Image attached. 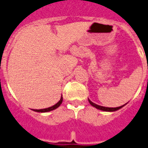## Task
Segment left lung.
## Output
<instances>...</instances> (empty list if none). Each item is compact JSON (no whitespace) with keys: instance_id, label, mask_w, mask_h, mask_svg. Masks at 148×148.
<instances>
[{"instance_id":"left-lung-1","label":"left lung","mask_w":148,"mask_h":148,"mask_svg":"<svg viewBox=\"0 0 148 148\" xmlns=\"http://www.w3.org/2000/svg\"><path fill=\"white\" fill-rule=\"evenodd\" d=\"M88 101H89V103L91 105H92L93 107H95V108H97V109H99V110H102V111H104V112H115L116 110H118V109H120L122 107H124L125 105L126 104H124V105H122V106H120V107H116V108H108V107H103V106H100V105H98V104H96V103H93L92 101H91L90 99H88Z\"/></svg>"}]
</instances>
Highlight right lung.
<instances>
[{
	"instance_id": "obj_1",
	"label": "right lung",
	"mask_w": 148,
	"mask_h": 148,
	"mask_svg": "<svg viewBox=\"0 0 148 148\" xmlns=\"http://www.w3.org/2000/svg\"><path fill=\"white\" fill-rule=\"evenodd\" d=\"M62 101H63V97H62V95H61L60 100H59L56 104H54L53 106H52V107H49V108H43V109H33V111H35V112H50V111H53V110L57 108L59 106H60V105H61V103H62Z\"/></svg>"
}]
</instances>
